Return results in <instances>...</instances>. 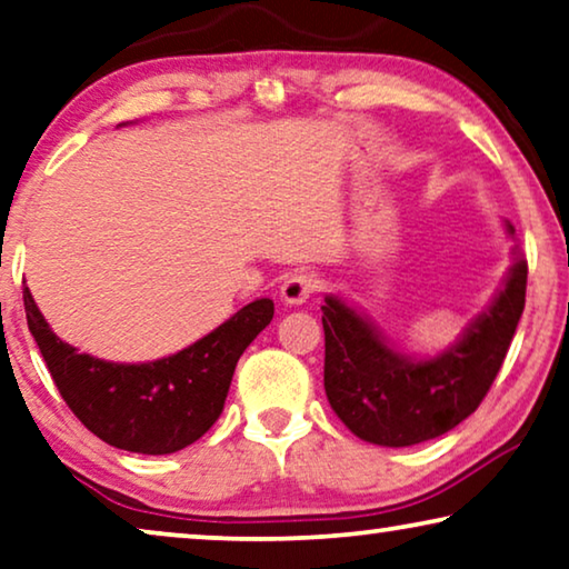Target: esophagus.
Here are the masks:
<instances>
[{"label": "esophagus", "instance_id": "34e87169", "mask_svg": "<svg viewBox=\"0 0 569 569\" xmlns=\"http://www.w3.org/2000/svg\"><path fill=\"white\" fill-rule=\"evenodd\" d=\"M319 288V278L313 273H293L288 276L281 286V301L291 307H301L303 301Z\"/></svg>", "mask_w": 569, "mask_h": 569}]
</instances>
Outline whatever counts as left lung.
I'll list each match as a JSON object with an SVG mask.
<instances>
[{"label":"left lung","mask_w":569,"mask_h":569,"mask_svg":"<svg viewBox=\"0 0 569 569\" xmlns=\"http://www.w3.org/2000/svg\"><path fill=\"white\" fill-rule=\"evenodd\" d=\"M513 234V224H506ZM527 258L513 266L490 307L437 358L417 360L388 345L362 313L325 299V391L355 437L380 447H411L442 437L490 391L527 301Z\"/></svg>","instance_id":"left-lung-1"}]
</instances>
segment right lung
Instances as JSON below:
<instances>
[{
    "instance_id": "add662e5",
    "label": "right lung",
    "mask_w": 569,
    "mask_h": 569,
    "mask_svg": "<svg viewBox=\"0 0 569 569\" xmlns=\"http://www.w3.org/2000/svg\"><path fill=\"white\" fill-rule=\"evenodd\" d=\"M22 299L68 409L101 442L140 455H171L207 435L224 409L237 360L273 319V301L258 299L186 350L130 366L79 352L48 327L30 288Z\"/></svg>"
}]
</instances>
